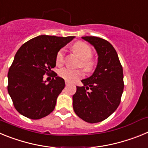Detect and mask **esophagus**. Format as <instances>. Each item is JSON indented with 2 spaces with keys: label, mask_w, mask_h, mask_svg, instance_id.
<instances>
[{
  "label": "esophagus",
  "mask_w": 148,
  "mask_h": 148,
  "mask_svg": "<svg viewBox=\"0 0 148 148\" xmlns=\"http://www.w3.org/2000/svg\"><path fill=\"white\" fill-rule=\"evenodd\" d=\"M70 82H66H66H65V84H66V85H69V84H70Z\"/></svg>",
  "instance_id": "esophagus-1"
}]
</instances>
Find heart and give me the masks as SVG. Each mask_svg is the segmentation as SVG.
<instances>
[{
	"instance_id": "heart-1",
	"label": "heart",
	"mask_w": 148,
	"mask_h": 148,
	"mask_svg": "<svg viewBox=\"0 0 148 148\" xmlns=\"http://www.w3.org/2000/svg\"><path fill=\"white\" fill-rule=\"evenodd\" d=\"M72 49L81 58V66L87 72L92 71L95 67V61L90 56H92V50L88 44L82 41L75 43L72 47ZM56 61L57 64L61 65L64 61V49H61L56 54ZM58 75L66 82H73L80 78L83 75V72L81 70H73L71 68H62L58 71Z\"/></svg>"
}]
</instances>
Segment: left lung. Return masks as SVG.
Instances as JSON below:
<instances>
[{"mask_svg":"<svg viewBox=\"0 0 148 148\" xmlns=\"http://www.w3.org/2000/svg\"><path fill=\"white\" fill-rule=\"evenodd\" d=\"M82 38L94 47L98 63L92 75L82 80L83 87H76L73 110L84 121L100 122L119 105L124 90L123 69L116 49L108 40L95 36Z\"/></svg>","mask_w":148,"mask_h":148,"instance_id":"8db88e82","label":"left lung"}]
</instances>
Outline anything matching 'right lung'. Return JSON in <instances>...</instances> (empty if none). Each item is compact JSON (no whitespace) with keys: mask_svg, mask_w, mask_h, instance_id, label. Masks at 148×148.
<instances>
[{"mask_svg":"<svg viewBox=\"0 0 148 148\" xmlns=\"http://www.w3.org/2000/svg\"><path fill=\"white\" fill-rule=\"evenodd\" d=\"M74 36L39 35L28 40L15 56L8 73V92L18 113L31 119H40L55 109L64 80L54 73L49 83L44 81L56 66V54Z\"/></svg>","mask_w":148,"mask_h":148,"instance_id":"add662e5","label":"right lung"}]
</instances>
